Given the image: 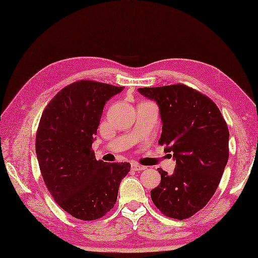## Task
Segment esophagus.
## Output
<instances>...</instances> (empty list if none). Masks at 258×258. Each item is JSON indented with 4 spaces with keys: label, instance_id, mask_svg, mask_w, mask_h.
Masks as SVG:
<instances>
[{
    "label": "esophagus",
    "instance_id": "obj_1",
    "mask_svg": "<svg viewBox=\"0 0 258 258\" xmlns=\"http://www.w3.org/2000/svg\"><path fill=\"white\" fill-rule=\"evenodd\" d=\"M131 167H132L133 171H144V169H146L145 166H142L140 164H136V163H132Z\"/></svg>",
    "mask_w": 258,
    "mask_h": 258
}]
</instances>
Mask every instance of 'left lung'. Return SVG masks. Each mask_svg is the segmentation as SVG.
<instances>
[{
	"label": "left lung",
	"instance_id": "obj_1",
	"mask_svg": "<svg viewBox=\"0 0 258 258\" xmlns=\"http://www.w3.org/2000/svg\"><path fill=\"white\" fill-rule=\"evenodd\" d=\"M160 108L162 134L176 161L174 173L158 168L161 184L151 190L164 215L184 220L204 207L215 193L228 161L229 133L211 98L183 84L139 89Z\"/></svg>",
	"mask_w": 258,
	"mask_h": 258
}]
</instances>
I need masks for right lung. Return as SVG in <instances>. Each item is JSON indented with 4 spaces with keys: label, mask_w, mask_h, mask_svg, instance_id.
<instances>
[{
    "label": "right lung",
    "mask_w": 258,
    "mask_h": 258,
    "mask_svg": "<svg viewBox=\"0 0 258 258\" xmlns=\"http://www.w3.org/2000/svg\"><path fill=\"white\" fill-rule=\"evenodd\" d=\"M123 89L75 82L52 98L38 124L35 151L46 187L59 207L82 221L112 210L131 169L130 163L97 161L92 151L104 105Z\"/></svg>",
    "instance_id": "add662e5"
}]
</instances>
